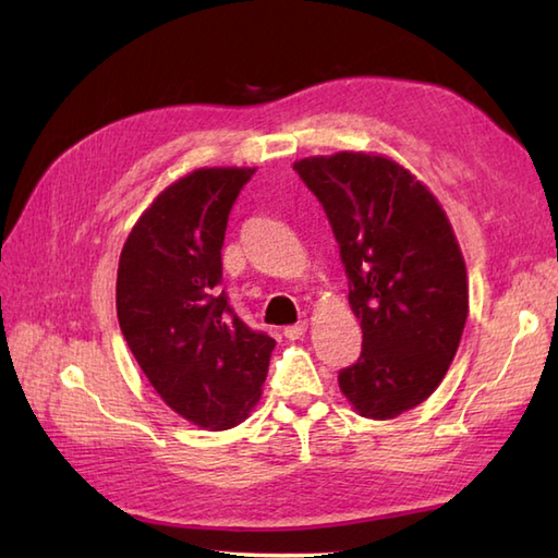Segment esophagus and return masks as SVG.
Listing matches in <instances>:
<instances>
[{
	"mask_svg": "<svg viewBox=\"0 0 558 558\" xmlns=\"http://www.w3.org/2000/svg\"><path fill=\"white\" fill-rule=\"evenodd\" d=\"M306 328H310V324H306V322H302V324H294V326H288L286 330H282V333H286V338H288V340H300V338H304V333H306Z\"/></svg>",
	"mask_w": 558,
	"mask_h": 558,
	"instance_id": "esophagus-1",
	"label": "esophagus"
}]
</instances>
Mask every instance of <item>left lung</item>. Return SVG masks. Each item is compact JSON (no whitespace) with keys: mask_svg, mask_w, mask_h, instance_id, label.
Instances as JSON below:
<instances>
[{"mask_svg":"<svg viewBox=\"0 0 558 558\" xmlns=\"http://www.w3.org/2000/svg\"><path fill=\"white\" fill-rule=\"evenodd\" d=\"M328 216L362 326L340 393L369 420L417 408L444 381L468 318V270L444 206L405 165L338 150L292 165Z\"/></svg>","mask_w":558,"mask_h":558,"instance_id":"8db88e82","label":"left lung"}]
</instances>
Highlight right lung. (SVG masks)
Masks as SVG:
<instances>
[{
	"label": "right lung",
	"instance_id": "obj_1",
	"mask_svg": "<svg viewBox=\"0 0 558 558\" xmlns=\"http://www.w3.org/2000/svg\"><path fill=\"white\" fill-rule=\"evenodd\" d=\"M256 168H198L150 201L117 268V318L165 405L232 429L260 400L276 340L242 324L218 288L234 198Z\"/></svg>",
	"mask_w": 558,
	"mask_h": 558
}]
</instances>
